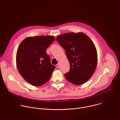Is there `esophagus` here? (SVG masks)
<instances>
[{"label": "esophagus", "instance_id": "1", "mask_svg": "<svg viewBox=\"0 0 120 120\" xmlns=\"http://www.w3.org/2000/svg\"><path fill=\"white\" fill-rule=\"evenodd\" d=\"M59 64H57V65H56V67L58 68H59Z\"/></svg>", "mask_w": 120, "mask_h": 120}]
</instances>
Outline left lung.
<instances>
[{"instance_id":"left-lung-1","label":"left lung","mask_w":120,"mask_h":120,"mask_svg":"<svg viewBox=\"0 0 120 120\" xmlns=\"http://www.w3.org/2000/svg\"><path fill=\"white\" fill-rule=\"evenodd\" d=\"M56 40L63 48L70 64L69 71L64 76L66 79L76 85L86 83L96 68L98 54L90 38L83 33H68Z\"/></svg>"}]
</instances>
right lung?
<instances>
[{"label":"right lung","instance_id":"add662e5","mask_svg":"<svg viewBox=\"0 0 120 120\" xmlns=\"http://www.w3.org/2000/svg\"><path fill=\"white\" fill-rule=\"evenodd\" d=\"M53 36L29 37L19 45L16 63L19 72L27 82L40 86L48 81L55 67L46 50L54 41Z\"/></svg>","mask_w":120,"mask_h":120}]
</instances>
